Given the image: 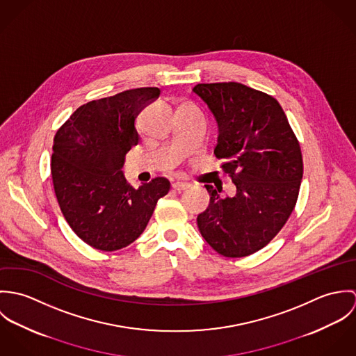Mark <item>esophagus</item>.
<instances>
[{"mask_svg":"<svg viewBox=\"0 0 356 356\" xmlns=\"http://www.w3.org/2000/svg\"><path fill=\"white\" fill-rule=\"evenodd\" d=\"M189 188H191V184H188V182H174V184H172V189H174V191H178V192L186 191V189H189Z\"/></svg>","mask_w":356,"mask_h":356,"instance_id":"1","label":"esophagus"}]
</instances>
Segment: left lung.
Wrapping results in <instances>:
<instances>
[{
  "mask_svg": "<svg viewBox=\"0 0 356 356\" xmlns=\"http://www.w3.org/2000/svg\"><path fill=\"white\" fill-rule=\"evenodd\" d=\"M193 93L212 112L218 129L215 156L236 185V195L209 193L197 216L204 240L226 257H243L267 245L292 213L303 178L299 141L274 97L237 82L199 83Z\"/></svg>",
  "mask_w": 356,
  "mask_h": 356,
  "instance_id": "8db88e82",
  "label": "left lung"
}]
</instances>
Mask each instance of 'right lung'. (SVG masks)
Here are the masks:
<instances>
[{
    "label": "right lung",
    "instance_id": "add662e5",
    "mask_svg": "<svg viewBox=\"0 0 356 356\" xmlns=\"http://www.w3.org/2000/svg\"><path fill=\"white\" fill-rule=\"evenodd\" d=\"M159 96L157 88H140L88 102L56 133L57 202L74 233L96 250L111 252L136 241L170 191L163 177L134 189L122 171L126 153L140 143L136 119Z\"/></svg>",
    "mask_w": 356,
    "mask_h": 356
}]
</instances>
